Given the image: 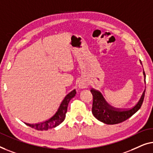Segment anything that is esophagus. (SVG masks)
Returning a JSON list of instances; mask_svg holds the SVG:
<instances>
[{"mask_svg":"<svg viewBox=\"0 0 153 153\" xmlns=\"http://www.w3.org/2000/svg\"><path fill=\"white\" fill-rule=\"evenodd\" d=\"M81 87H82V88L86 87H85V85H81Z\"/></svg>","mask_w":153,"mask_h":153,"instance_id":"34e87169","label":"esophagus"}]
</instances>
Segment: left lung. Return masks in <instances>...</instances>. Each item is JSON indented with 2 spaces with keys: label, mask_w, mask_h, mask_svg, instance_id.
Returning <instances> with one entry per match:
<instances>
[{
  "label": "left lung",
  "mask_w": 153,
  "mask_h": 153,
  "mask_svg": "<svg viewBox=\"0 0 153 153\" xmlns=\"http://www.w3.org/2000/svg\"><path fill=\"white\" fill-rule=\"evenodd\" d=\"M146 82V74L143 71ZM93 96V105H92V114L100 121L105 124L114 125L120 123L137 112L141 108L143 103L146 89L144 90L139 102L130 109H116L111 107L106 102L100 91L91 89L90 90Z\"/></svg>",
  "instance_id": "8db88e82"
}]
</instances>
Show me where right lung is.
<instances>
[{
    "label": "right lung",
    "instance_id": "1",
    "mask_svg": "<svg viewBox=\"0 0 153 153\" xmlns=\"http://www.w3.org/2000/svg\"><path fill=\"white\" fill-rule=\"evenodd\" d=\"M76 89L73 90L70 92L69 94H68L67 95L65 96V98H64V100H62V102L59 105V107L58 108L57 111H56L53 117H51L50 119L45 120L44 122L39 123H36V124H29V123H25L27 126L31 127L32 128L35 129L37 130H48V129L55 128L56 126H59L62 122H63L66 117V113L67 111V107L69 101L76 96Z\"/></svg>",
    "mask_w": 153,
    "mask_h": 153
}]
</instances>
